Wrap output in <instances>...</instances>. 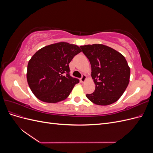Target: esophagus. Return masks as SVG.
<instances>
[{
	"label": "esophagus",
	"mask_w": 153,
	"mask_h": 153,
	"mask_svg": "<svg viewBox=\"0 0 153 153\" xmlns=\"http://www.w3.org/2000/svg\"><path fill=\"white\" fill-rule=\"evenodd\" d=\"M86 79H87L86 76H85V75H83L82 76V78H80V82H81L82 83H84V82L86 80Z\"/></svg>",
	"instance_id": "1"
}]
</instances>
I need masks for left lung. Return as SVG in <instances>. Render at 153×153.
<instances>
[{
    "label": "left lung",
    "mask_w": 153,
    "mask_h": 153,
    "mask_svg": "<svg viewBox=\"0 0 153 153\" xmlns=\"http://www.w3.org/2000/svg\"><path fill=\"white\" fill-rule=\"evenodd\" d=\"M91 65L95 91L87 98L98 105L112 104L121 98L130 77L126 59L115 50L101 44L80 46Z\"/></svg>",
    "instance_id": "left-lung-1"
}]
</instances>
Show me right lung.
Segmentation results:
<instances>
[{
    "mask_svg": "<svg viewBox=\"0 0 153 153\" xmlns=\"http://www.w3.org/2000/svg\"><path fill=\"white\" fill-rule=\"evenodd\" d=\"M82 52L77 45L59 42L39 49L29 60L27 80L32 93L46 103L66 99L79 80L69 75V64Z\"/></svg>",
    "mask_w": 153,
    "mask_h": 153,
    "instance_id": "1",
    "label": "right lung"
}]
</instances>
